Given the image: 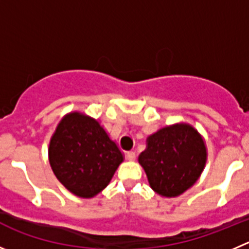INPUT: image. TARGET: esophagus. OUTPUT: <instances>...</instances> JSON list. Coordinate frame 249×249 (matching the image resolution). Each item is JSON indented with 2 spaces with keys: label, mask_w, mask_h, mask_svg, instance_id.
<instances>
[{
  "label": "esophagus",
  "mask_w": 249,
  "mask_h": 249,
  "mask_svg": "<svg viewBox=\"0 0 249 249\" xmlns=\"http://www.w3.org/2000/svg\"><path fill=\"white\" fill-rule=\"evenodd\" d=\"M126 158L128 159V160H131V161H133V160H136V153L134 151H127L126 154Z\"/></svg>",
  "instance_id": "esophagus-1"
}]
</instances>
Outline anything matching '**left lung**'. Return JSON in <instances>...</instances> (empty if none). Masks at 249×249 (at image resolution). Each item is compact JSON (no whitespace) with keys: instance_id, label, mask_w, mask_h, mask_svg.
Masks as SVG:
<instances>
[{"instance_id":"8db88e82","label":"left lung","mask_w":249,"mask_h":249,"mask_svg":"<svg viewBox=\"0 0 249 249\" xmlns=\"http://www.w3.org/2000/svg\"><path fill=\"white\" fill-rule=\"evenodd\" d=\"M208 151L202 134L189 123H175L146 138L138 156L151 189L175 198L191 188L202 175Z\"/></svg>"}]
</instances>
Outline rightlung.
I'll use <instances>...</instances> for the list:
<instances>
[{"label":"right lung","mask_w":249,"mask_h":249,"mask_svg":"<svg viewBox=\"0 0 249 249\" xmlns=\"http://www.w3.org/2000/svg\"><path fill=\"white\" fill-rule=\"evenodd\" d=\"M123 159L100 122L79 111L63 116L50 139L52 171L80 198H93L106 188Z\"/></svg>","instance_id":"1"}]
</instances>
